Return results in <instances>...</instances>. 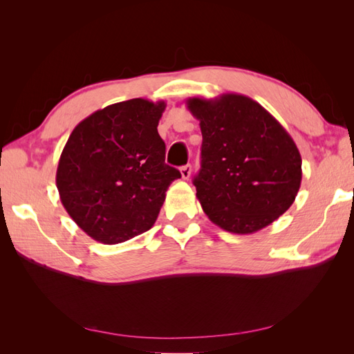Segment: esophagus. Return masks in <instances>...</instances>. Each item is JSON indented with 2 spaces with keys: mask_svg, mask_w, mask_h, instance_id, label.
<instances>
[{
  "mask_svg": "<svg viewBox=\"0 0 354 354\" xmlns=\"http://www.w3.org/2000/svg\"><path fill=\"white\" fill-rule=\"evenodd\" d=\"M180 173H181V177H183L185 180H187L190 177V173H192V165L187 164V165H183L180 168Z\"/></svg>",
  "mask_w": 354,
  "mask_h": 354,
  "instance_id": "34e87169",
  "label": "esophagus"
}]
</instances>
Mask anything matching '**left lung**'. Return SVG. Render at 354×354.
Returning <instances> with one entry per match:
<instances>
[{
    "mask_svg": "<svg viewBox=\"0 0 354 354\" xmlns=\"http://www.w3.org/2000/svg\"><path fill=\"white\" fill-rule=\"evenodd\" d=\"M186 103L201 125V169L194 185L208 218L238 234L279 218L301 185V155L292 137L242 94Z\"/></svg>",
    "mask_w": 354,
    "mask_h": 354,
    "instance_id": "obj_1",
    "label": "left lung"
}]
</instances>
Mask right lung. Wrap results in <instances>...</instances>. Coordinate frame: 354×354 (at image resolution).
Segmentation results:
<instances>
[{
    "label": "right lung",
    "mask_w": 354,
    "mask_h": 354,
    "mask_svg": "<svg viewBox=\"0 0 354 354\" xmlns=\"http://www.w3.org/2000/svg\"><path fill=\"white\" fill-rule=\"evenodd\" d=\"M165 102L131 99L91 113L63 147L56 185L71 218L94 241L121 243L151 229L181 174L165 164Z\"/></svg>",
    "instance_id": "1"
}]
</instances>
